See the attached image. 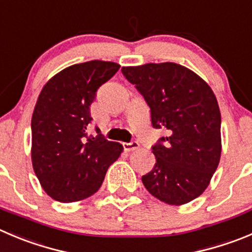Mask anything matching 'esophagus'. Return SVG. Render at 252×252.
Returning a JSON list of instances; mask_svg holds the SVG:
<instances>
[{"instance_id":"34e87169","label":"esophagus","mask_w":252,"mask_h":252,"mask_svg":"<svg viewBox=\"0 0 252 252\" xmlns=\"http://www.w3.org/2000/svg\"><path fill=\"white\" fill-rule=\"evenodd\" d=\"M140 147V143L137 141H131V142H126L124 143V148L125 151H135Z\"/></svg>"}]
</instances>
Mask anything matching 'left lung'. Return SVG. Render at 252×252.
<instances>
[{"label": "left lung", "mask_w": 252, "mask_h": 252, "mask_svg": "<svg viewBox=\"0 0 252 252\" xmlns=\"http://www.w3.org/2000/svg\"><path fill=\"white\" fill-rule=\"evenodd\" d=\"M122 74L143 96L153 128L166 131L152 146L156 164L142 183L157 199L181 205L209 184L221 155L219 105L210 86L176 63L125 66Z\"/></svg>", "instance_id": "left-lung-1"}]
</instances>
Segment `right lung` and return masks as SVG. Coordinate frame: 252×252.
I'll return each instance as SVG.
<instances>
[{"label":"right lung","mask_w":252,"mask_h":252,"mask_svg":"<svg viewBox=\"0 0 252 252\" xmlns=\"http://www.w3.org/2000/svg\"><path fill=\"white\" fill-rule=\"evenodd\" d=\"M120 65L92 61L75 64L44 85L32 116V163L43 189L53 199L71 203L94 194L109 167L124 151L99 127L89 135L90 106L97 89Z\"/></svg>","instance_id":"obj_1"}]
</instances>
